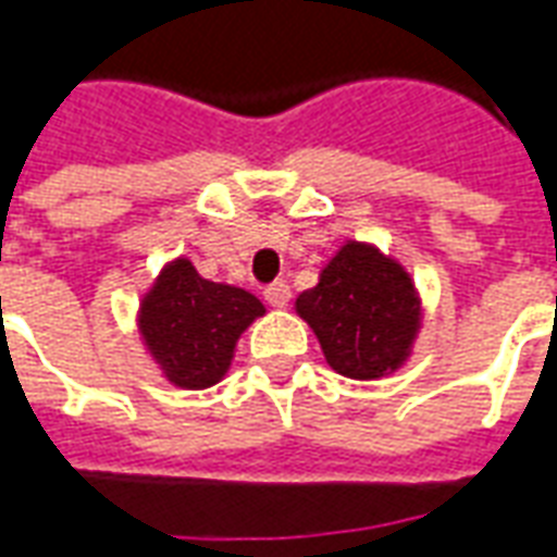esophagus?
I'll return each instance as SVG.
<instances>
[{"mask_svg": "<svg viewBox=\"0 0 557 557\" xmlns=\"http://www.w3.org/2000/svg\"><path fill=\"white\" fill-rule=\"evenodd\" d=\"M265 301L271 304V307H286L292 298V289H289V283H283V280H274V283H268L265 286Z\"/></svg>", "mask_w": 557, "mask_h": 557, "instance_id": "obj_1", "label": "esophagus"}]
</instances>
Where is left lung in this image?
Segmentation results:
<instances>
[{
	"label": "left lung",
	"mask_w": 557,
	"mask_h": 557,
	"mask_svg": "<svg viewBox=\"0 0 557 557\" xmlns=\"http://www.w3.org/2000/svg\"><path fill=\"white\" fill-rule=\"evenodd\" d=\"M295 307L315 331L327 363L349 379L397 370L418 331L409 274L358 242L327 262L319 286L304 292Z\"/></svg>",
	"instance_id": "left-lung-1"
}]
</instances>
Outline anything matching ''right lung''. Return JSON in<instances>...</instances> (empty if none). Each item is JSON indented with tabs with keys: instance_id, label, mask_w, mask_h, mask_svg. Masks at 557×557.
<instances>
[{
	"instance_id": "1",
	"label": "right lung",
	"mask_w": 557,
	"mask_h": 557,
	"mask_svg": "<svg viewBox=\"0 0 557 557\" xmlns=\"http://www.w3.org/2000/svg\"><path fill=\"white\" fill-rule=\"evenodd\" d=\"M262 313L256 295L202 280L187 259H178L146 295L139 327L166 379L199 391L223 379L235 339Z\"/></svg>"
}]
</instances>
